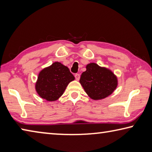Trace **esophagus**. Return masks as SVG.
<instances>
[{
  "label": "esophagus",
  "mask_w": 152,
  "mask_h": 152,
  "mask_svg": "<svg viewBox=\"0 0 152 152\" xmlns=\"http://www.w3.org/2000/svg\"><path fill=\"white\" fill-rule=\"evenodd\" d=\"M75 78H76V80H78L80 79V74H75Z\"/></svg>",
  "instance_id": "esophagus-1"
}]
</instances>
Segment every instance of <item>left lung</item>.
Here are the masks:
<instances>
[{
  "label": "left lung",
  "instance_id": "left-lung-1",
  "mask_svg": "<svg viewBox=\"0 0 152 152\" xmlns=\"http://www.w3.org/2000/svg\"><path fill=\"white\" fill-rule=\"evenodd\" d=\"M82 72L80 83L92 100H101L111 94L118 85L116 75L109 68L90 63Z\"/></svg>",
  "mask_w": 152,
  "mask_h": 152
}]
</instances>
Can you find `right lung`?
<instances>
[{"label": "right lung", "instance_id": "right-lung-1", "mask_svg": "<svg viewBox=\"0 0 152 152\" xmlns=\"http://www.w3.org/2000/svg\"><path fill=\"white\" fill-rule=\"evenodd\" d=\"M74 79L68 67L56 61L39 72L35 83V91L46 101H57L64 94L68 84Z\"/></svg>", "mask_w": 152, "mask_h": 152}]
</instances>
